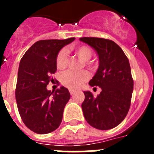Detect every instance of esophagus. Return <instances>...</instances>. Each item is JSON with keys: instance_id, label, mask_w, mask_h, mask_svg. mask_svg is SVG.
<instances>
[{"instance_id": "esophagus-1", "label": "esophagus", "mask_w": 154, "mask_h": 154, "mask_svg": "<svg viewBox=\"0 0 154 154\" xmlns=\"http://www.w3.org/2000/svg\"><path fill=\"white\" fill-rule=\"evenodd\" d=\"M69 92H70L71 95H74V93L75 92V91L72 90V89H70V90H69Z\"/></svg>"}]
</instances>
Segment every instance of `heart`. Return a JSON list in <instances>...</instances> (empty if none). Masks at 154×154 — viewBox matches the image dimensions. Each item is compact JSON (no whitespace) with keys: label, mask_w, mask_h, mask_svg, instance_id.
Instances as JSON below:
<instances>
[{"label":"heart","mask_w":154,"mask_h":154,"mask_svg":"<svg viewBox=\"0 0 154 154\" xmlns=\"http://www.w3.org/2000/svg\"><path fill=\"white\" fill-rule=\"evenodd\" d=\"M73 52L84 61V64L89 67H92V63L89 59L92 58V50L88 45H79L72 48ZM56 67L58 70H64L69 64V58L65 50H61L58 53L55 60ZM89 79V73L86 70L81 71L79 72H68L62 75V83L69 89H77L85 83Z\"/></svg>","instance_id":"obj_1"}]
</instances>
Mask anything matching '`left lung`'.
<instances>
[{
    "label": "left lung",
    "mask_w": 154,
    "mask_h": 154,
    "mask_svg": "<svg viewBox=\"0 0 154 154\" xmlns=\"http://www.w3.org/2000/svg\"><path fill=\"white\" fill-rule=\"evenodd\" d=\"M96 50L99 66L91 86H99L102 92L94 97L89 91L84 92L82 109L85 120L92 127L106 130L117 126L125 119L131 104L133 79L129 59L116 43L101 38H81Z\"/></svg>",
    "instance_id": "8db88e82"
}]
</instances>
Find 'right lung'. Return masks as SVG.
Listing matches in <instances>:
<instances>
[{
    "instance_id": "obj_1",
    "label": "right lung",
    "mask_w": 154,
    "mask_h": 154,
    "mask_svg": "<svg viewBox=\"0 0 154 154\" xmlns=\"http://www.w3.org/2000/svg\"><path fill=\"white\" fill-rule=\"evenodd\" d=\"M75 38L40 40L32 45L21 59L15 97L24 125L31 131L46 134L55 130L62 120L65 105L70 99L68 89L47 90L51 74L56 72V56L61 48Z\"/></svg>"
}]
</instances>
